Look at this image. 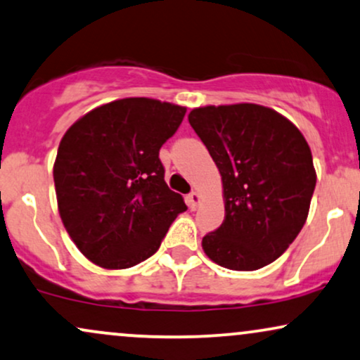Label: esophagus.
Segmentation results:
<instances>
[{"label":"esophagus","instance_id":"34e87169","mask_svg":"<svg viewBox=\"0 0 360 360\" xmlns=\"http://www.w3.org/2000/svg\"><path fill=\"white\" fill-rule=\"evenodd\" d=\"M187 202H188V207L192 208V210H197L198 208V205H200V202H202V197H200V193L198 192H192L187 197Z\"/></svg>","mask_w":360,"mask_h":360}]
</instances>
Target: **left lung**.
Returning a JSON list of instances; mask_svg holds the SVG:
<instances>
[{
  "instance_id": "1",
  "label": "left lung",
  "mask_w": 360,
  "mask_h": 360,
  "mask_svg": "<svg viewBox=\"0 0 360 360\" xmlns=\"http://www.w3.org/2000/svg\"><path fill=\"white\" fill-rule=\"evenodd\" d=\"M221 176L225 219L202 238L220 267L257 270L302 230L316 188L307 140L290 120L255 103L207 105L188 115Z\"/></svg>"
}]
</instances>
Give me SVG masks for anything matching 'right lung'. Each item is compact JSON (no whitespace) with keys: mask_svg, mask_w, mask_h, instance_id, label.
<instances>
[{"mask_svg":"<svg viewBox=\"0 0 360 360\" xmlns=\"http://www.w3.org/2000/svg\"><path fill=\"white\" fill-rule=\"evenodd\" d=\"M187 108L145 96L100 105L66 130L53 165L58 212L98 267L130 269L158 250L184 197L158 158Z\"/></svg>","mask_w":360,"mask_h":360,"instance_id":"obj_1","label":"right lung"}]
</instances>
